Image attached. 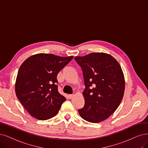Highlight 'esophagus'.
<instances>
[{
  "label": "esophagus",
  "mask_w": 148,
  "mask_h": 148,
  "mask_svg": "<svg viewBox=\"0 0 148 148\" xmlns=\"http://www.w3.org/2000/svg\"><path fill=\"white\" fill-rule=\"evenodd\" d=\"M68 97H69V99H72V98L74 97V95H69Z\"/></svg>",
  "instance_id": "34e87169"
}]
</instances>
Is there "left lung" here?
Segmentation results:
<instances>
[{"mask_svg":"<svg viewBox=\"0 0 148 148\" xmlns=\"http://www.w3.org/2000/svg\"><path fill=\"white\" fill-rule=\"evenodd\" d=\"M75 60L82 69L86 87L80 116L92 123L104 121L115 112L124 96L125 79L121 66L103 52L75 57Z\"/></svg>","mask_w":148,"mask_h":148,"instance_id":"obj_1","label":"left lung"}]
</instances>
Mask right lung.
Wrapping results in <instances>:
<instances>
[{"mask_svg":"<svg viewBox=\"0 0 148 148\" xmlns=\"http://www.w3.org/2000/svg\"><path fill=\"white\" fill-rule=\"evenodd\" d=\"M73 56L37 53L21 65L15 92L22 105L37 119H49L58 113L66 98L57 90V76Z\"/></svg>","mask_w":148,"mask_h":148,"instance_id":"right-lung-1","label":"right lung"}]
</instances>
